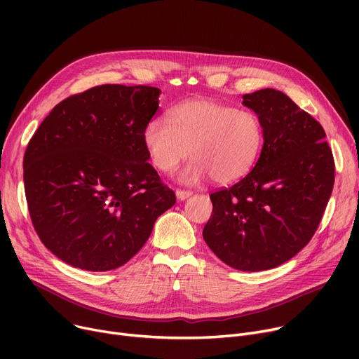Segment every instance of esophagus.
I'll return each mask as SVG.
<instances>
[{
	"mask_svg": "<svg viewBox=\"0 0 359 359\" xmlns=\"http://www.w3.org/2000/svg\"><path fill=\"white\" fill-rule=\"evenodd\" d=\"M191 195H192L191 191H182V189H177V191H176V196H177L179 201H184V199L189 198Z\"/></svg>",
	"mask_w": 359,
	"mask_h": 359,
	"instance_id": "34e87169",
	"label": "esophagus"
}]
</instances>
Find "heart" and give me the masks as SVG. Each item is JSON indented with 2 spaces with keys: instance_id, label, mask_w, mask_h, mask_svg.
I'll list each match as a JSON object with an SVG mask.
<instances>
[{
  "instance_id": "obj_1",
  "label": "heart",
  "mask_w": 359,
  "mask_h": 359,
  "mask_svg": "<svg viewBox=\"0 0 359 359\" xmlns=\"http://www.w3.org/2000/svg\"><path fill=\"white\" fill-rule=\"evenodd\" d=\"M142 138L161 172H175L192 153L195 158L183 172V182L211 176L215 183L227 184L253 168L263 145V125L252 110L199 99L173 107L168 121H149Z\"/></svg>"
}]
</instances>
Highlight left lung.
I'll list each match as a JSON object with an SVG mask.
<instances>
[{
    "label": "left lung",
    "mask_w": 359,
    "mask_h": 359,
    "mask_svg": "<svg viewBox=\"0 0 359 359\" xmlns=\"http://www.w3.org/2000/svg\"><path fill=\"white\" fill-rule=\"evenodd\" d=\"M263 125V147L252 172L210 195L203 227L210 249L234 269L276 268L307 246L334 183V160L323 126L287 94H244Z\"/></svg>",
    "instance_id": "obj_1"
}]
</instances>
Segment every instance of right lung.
I'll list each match as a JSON object with an SVG mask.
<instances>
[{"instance_id": "add662e5", "label": "right lung", "mask_w": 359, "mask_h": 359, "mask_svg": "<svg viewBox=\"0 0 359 359\" xmlns=\"http://www.w3.org/2000/svg\"><path fill=\"white\" fill-rule=\"evenodd\" d=\"M158 96L149 86L88 88L56 104L29 141L23 177L33 227L68 265H125L175 205L142 138Z\"/></svg>"}]
</instances>
